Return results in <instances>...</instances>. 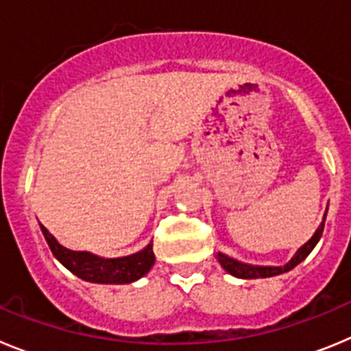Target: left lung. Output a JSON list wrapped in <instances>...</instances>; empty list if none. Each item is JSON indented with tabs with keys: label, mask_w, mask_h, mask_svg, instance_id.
<instances>
[{
	"label": "left lung",
	"mask_w": 351,
	"mask_h": 351,
	"mask_svg": "<svg viewBox=\"0 0 351 351\" xmlns=\"http://www.w3.org/2000/svg\"><path fill=\"white\" fill-rule=\"evenodd\" d=\"M328 209V206H327ZM325 218H327V210L324 214V219L318 225V228L315 230V234L311 235L308 243H304L299 250L295 251V255L291 256L285 265H253V263H244L239 262V260L232 258V256L225 255L221 251L216 253V258H218L219 265L225 269L228 274L235 276V278H241V280H258V278H272V276H280L285 274V272L291 271L293 267H297L302 260H306V256L315 250V246L320 241L322 234H324V226H325Z\"/></svg>",
	"instance_id": "1"
}]
</instances>
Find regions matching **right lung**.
<instances>
[{
  "instance_id": "1",
  "label": "right lung",
  "mask_w": 351,
  "mask_h": 351,
  "mask_svg": "<svg viewBox=\"0 0 351 351\" xmlns=\"http://www.w3.org/2000/svg\"><path fill=\"white\" fill-rule=\"evenodd\" d=\"M40 230L51 247L52 255L63 263L70 272L89 283L100 285H128L141 280L154 265L153 241L144 250L128 256L105 258L89 251H73L61 246L58 239L40 223Z\"/></svg>"
}]
</instances>
